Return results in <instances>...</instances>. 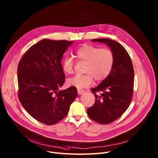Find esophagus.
Wrapping results in <instances>:
<instances>
[{
  "mask_svg": "<svg viewBox=\"0 0 158 158\" xmlns=\"http://www.w3.org/2000/svg\"><path fill=\"white\" fill-rule=\"evenodd\" d=\"M77 93H78V94L81 95V94H83L84 93H85V91L82 90V89H77Z\"/></svg>",
  "mask_w": 158,
  "mask_h": 158,
  "instance_id": "esophagus-1",
  "label": "esophagus"
}]
</instances>
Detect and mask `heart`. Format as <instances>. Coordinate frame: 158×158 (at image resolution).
<instances>
[{"instance_id": "obj_1", "label": "heart", "mask_w": 158, "mask_h": 158, "mask_svg": "<svg viewBox=\"0 0 158 158\" xmlns=\"http://www.w3.org/2000/svg\"><path fill=\"white\" fill-rule=\"evenodd\" d=\"M76 57L87 62L84 75H76L67 80L69 86L82 89L89 86L93 77L97 81L106 79L110 73L114 64V55L112 51L108 48H98L89 44H84L76 52ZM73 59L65 56L62 60L61 65L64 72L70 74L73 70Z\"/></svg>"}]
</instances>
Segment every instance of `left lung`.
I'll use <instances>...</instances> for the list:
<instances>
[{"instance_id":"1","label":"left lung","mask_w":158,"mask_h":158,"mask_svg":"<svg viewBox=\"0 0 158 158\" xmlns=\"http://www.w3.org/2000/svg\"><path fill=\"white\" fill-rule=\"evenodd\" d=\"M91 41L106 44L114 58L109 75L98 86L91 89L96 101L87 109L92 120L107 124L119 118L130 106L133 97L134 70L128 52L117 41L109 39H95ZM97 92H101V94L98 96Z\"/></svg>"}]
</instances>
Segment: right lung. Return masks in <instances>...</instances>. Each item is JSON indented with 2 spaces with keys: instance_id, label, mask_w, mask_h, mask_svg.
<instances>
[{
  "instance_id": "right-lung-1",
  "label": "right lung",
  "mask_w": 158,
  "mask_h": 158,
  "mask_svg": "<svg viewBox=\"0 0 158 158\" xmlns=\"http://www.w3.org/2000/svg\"><path fill=\"white\" fill-rule=\"evenodd\" d=\"M72 43L73 40H41L19 62V100L31 117L47 125L64 119L77 97L76 87L58 91L65 77L61 61Z\"/></svg>"
}]
</instances>
